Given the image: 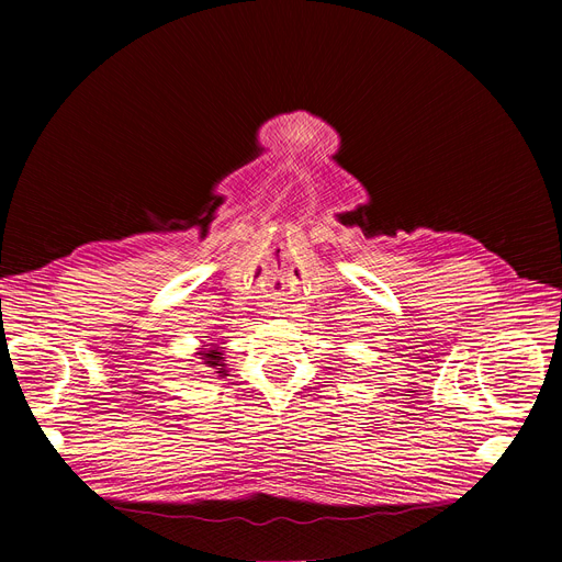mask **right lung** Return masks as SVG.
<instances>
[{
    "label": "right lung",
    "mask_w": 562,
    "mask_h": 562,
    "mask_svg": "<svg viewBox=\"0 0 562 562\" xmlns=\"http://www.w3.org/2000/svg\"><path fill=\"white\" fill-rule=\"evenodd\" d=\"M223 345H225V342H220V345L206 342V345L199 347V351H194V359H199L203 368H211L213 372H217L220 378L227 375V368H225V366H227V363H225V347H223Z\"/></svg>",
    "instance_id": "right-lung-1"
}]
</instances>
